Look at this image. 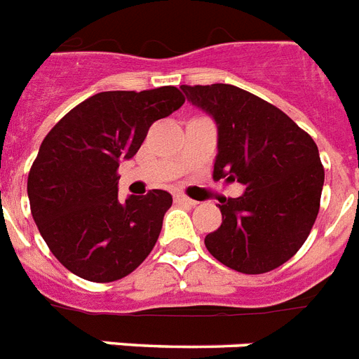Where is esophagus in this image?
Returning a JSON list of instances; mask_svg holds the SVG:
<instances>
[{
  "instance_id": "obj_1",
  "label": "esophagus",
  "mask_w": 359,
  "mask_h": 359,
  "mask_svg": "<svg viewBox=\"0 0 359 359\" xmlns=\"http://www.w3.org/2000/svg\"><path fill=\"white\" fill-rule=\"evenodd\" d=\"M175 201H177V203H182V205H190V207L198 205V201H194V199L186 198L184 194H177V196H175Z\"/></svg>"
}]
</instances>
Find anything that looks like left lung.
<instances>
[{"label": "left lung", "mask_w": 359, "mask_h": 359, "mask_svg": "<svg viewBox=\"0 0 359 359\" xmlns=\"http://www.w3.org/2000/svg\"><path fill=\"white\" fill-rule=\"evenodd\" d=\"M218 128L212 179L245 184L220 199L222 224L205 237L220 264L259 275L286 264L314 226L324 186L318 147L288 114L231 84L180 86Z\"/></svg>", "instance_id": "obj_1"}]
</instances>
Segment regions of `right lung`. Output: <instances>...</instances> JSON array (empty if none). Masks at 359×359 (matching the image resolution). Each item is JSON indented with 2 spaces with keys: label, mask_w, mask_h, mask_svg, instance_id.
I'll return each mask as SVG.
<instances>
[{
  "label": "right lung",
  "mask_w": 359,
  "mask_h": 359,
  "mask_svg": "<svg viewBox=\"0 0 359 359\" xmlns=\"http://www.w3.org/2000/svg\"><path fill=\"white\" fill-rule=\"evenodd\" d=\"M184 103L175 86L100 92L73 107L41 143L27 175L39 233L65 269L92 283L120 280L143 264L173 198L165 190L118 198V163L149 128Z\"/></svg>",
  "instance_id": "add662e5"
}]
</instances>
